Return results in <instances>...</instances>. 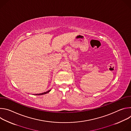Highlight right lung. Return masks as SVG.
Instances as JSON below:
<instances>
[{
	"mask_svg": "<svg viewBox=\"0 0 131 131\" xmlns=\"http://www.w3.org/2000/svg\"><path fill=\"white\" fill-rule=\"evenodd\" d=\"M51 90H50L48 91H47V92H44V93H40V94H35V95H40L45 94H47V93H49Z\"/></svg>",
	"mask_w": 131,
	"mask_h": 131,
	"instance_id": "1",
	"label": "right lung"
}]
</instances>
